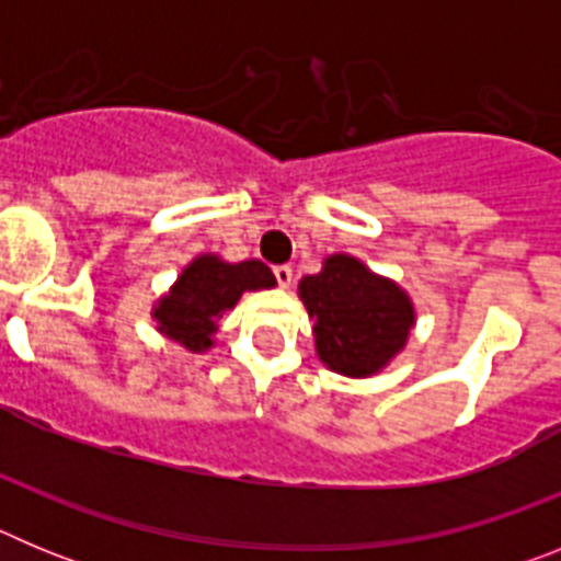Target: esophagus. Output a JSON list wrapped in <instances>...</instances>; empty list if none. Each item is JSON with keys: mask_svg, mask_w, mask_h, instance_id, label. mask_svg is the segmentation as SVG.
<instances>
[{"mask_svg": "<svg viewBox=\"0 0 561 561\" xmlns=\"http://www.w3.org/2000/svg\"><path fill=\"white\" fill-rule=\"evenodd\" d=\"M275 277H277V286H280V289H289L295 272H291V266H275Z\"/></svg>", "mask_w": 561, "mask_h": 561, "instance_id": "esophagus-1", "label": "esophagus"}]
</instances>
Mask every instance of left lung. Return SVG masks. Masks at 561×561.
<instances>
[{"label": "left lung", "mask_w": 561, "mask_h": 561, "mask_svg": "<svg viewBox=\"0 0 561 561\" xmlns=\"http://www.w3.org/2000/svg\"><path fill=\"white\" fill-rule=\"evenodd\" d=\"M297 291L314 320L320 362L351 379L388 368L415 325V306L408 291L345 252L325 257L323 270L306 275Z\"/></svg>", "instance_id": "1"}]
</instances>
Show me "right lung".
Wrapping results in <instances>:
<instances>
[{
	"label": "right lung",
	"mask_w": 561,
	"mask_h": 561,
	"mask_svg": "<svg viewBox=\"0 0 561 561\" xmlns=\"http://www.w3.org/2000/svg\"><path fill=\"white\" fill-rule=\"evenodd\" d=\"M272 286L275 275L261 261L230 264L225 257L205 252L193 257L176 284L153 304L151 317L157 320V331L168 340L191 354H205L213 348L221 314L238 304V297Z\"/></svg>",
	"instance_id": "obj_1"
}]
</instances>
